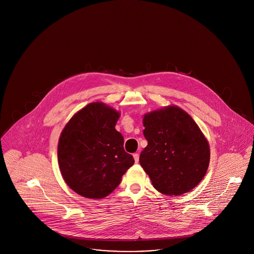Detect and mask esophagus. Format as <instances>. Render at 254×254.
I'll return each instance as SVG.
<instances>
[{"label":"esophagus","mask_w":254,"mask_h":254,"mask_svg":"<svg viewBox=\"0 0 254 254\" xmlns=\"http://www.w3.org/2000/svg\"><path fill=\"white\" fill-rule=\"evenodd\" d=\"M133 158H134L135 163H138V162H139V154H138V153H134V154H133Z\"/></svg>","instance_id":"esophagus-1"}]
</instances>
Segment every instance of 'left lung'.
Masks as SVG:
<instances>
[{
    "mask_svg": "<svg viewBox=\"0 0 254 254\" xmlns=\"http://www.w3.org/2000/svg\"><path fill=\"white\" fill-rule=\"evenodd\" d=\"M147 145L140 164L159 192L180 195L203 180L209 164V145L193 119L178 107L145 114Z\"/></svg>",
    "mask_w": 254,
    "mask_h": 254,
    "instance_id": "8db88e82",
    "label": "left lung"
}]
</instances>
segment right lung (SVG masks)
<instances>
[{"label":"right lung","mask_w":254,"mask_h":254,"mask_svg":"<svg viewBox=\"0 0 254 254\" xmlns=\"http://www.w3.org/2000/svg\"><path fill=\"white\" fill-rule=\"evenodd\" d=\"M119 112L102 103L78 111L61 133L58 163L64 180L76 193L102 199L121 183L134 164L115 129Z\"/></svg>","instance_id":"obj_1"}]
</instances>
